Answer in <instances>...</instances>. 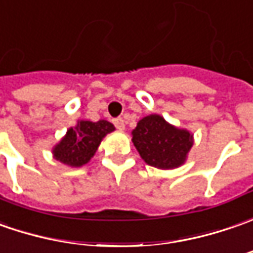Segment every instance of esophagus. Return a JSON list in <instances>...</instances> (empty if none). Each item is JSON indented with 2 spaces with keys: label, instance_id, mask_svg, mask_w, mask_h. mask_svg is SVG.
<instances>
[{
  "label": "esophagus",
  "instance_id": "obj_1",
  "mask_svg": "<svg viewBox=\"0 0 253 253\" xmlns=\"http://www.w3.org/2000/svg\"><path fill=\"white\" fill-rule=\"evenodd\" d=\"M113 125H115V127H116V128H119V130H125L126 122H125V119L123 118L113 119Z\"/></svg>",
  "mask_w": 253,
  "mask_h": 253
}]
</instances>
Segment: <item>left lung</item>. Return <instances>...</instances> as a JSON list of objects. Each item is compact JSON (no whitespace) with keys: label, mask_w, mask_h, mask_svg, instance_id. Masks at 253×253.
<instances>
[{"label":"left lung","mask_w":253,"mask_h":253,"mask_svg":"<svg viewBox=\"0 0 253 253\" xmlns=\"http://www.w3.org/2000/svg\"><path fill=\"white\" fill-rule=\"evenodd\" d=\"M131 134L141 158L160 169L182 165L193 144L189 131L170 126L158 115L141 119Z\"/></svg>","instance_id":"8db88e82"}]
</instances>
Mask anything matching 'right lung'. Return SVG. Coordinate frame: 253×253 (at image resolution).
Returning <instances> with one entry per match:
<instances>
[{"label": "right lung", "instance_id": "obj_1", "mask_svg": "<svg viewBox=\"0 0 253 253\" xmlns=\"http://www.w3.org/2000/svg\"><path fill=\"white\" fill-rule=\"evenodd\" d=\"M113 130L115 126L106 120H81L54 147V158L70 167H83L93 157L102 138Z\"/></svg>", "mask_w": 253, "mask_h": 253}]
</instances>
